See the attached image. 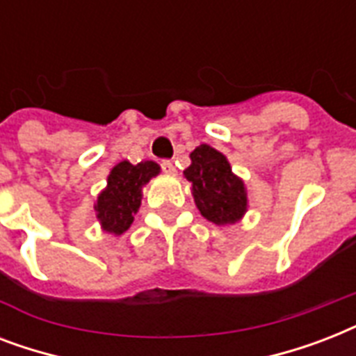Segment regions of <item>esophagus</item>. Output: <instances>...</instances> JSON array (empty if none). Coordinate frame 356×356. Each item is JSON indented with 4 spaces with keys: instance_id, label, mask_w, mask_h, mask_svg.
Listing matches in <instances>:
<instances>
[{
    "instance_id": "obj_1",
    "label": "esophagus",
    "mask_w": 356,
    "mask_h": 356,
    "mask_svg": "<svg viewBox=\"0 0 356 356\" xmlns=\"http://www.w3.org/2000/svg\"><path fill=\"white\" fill-rule=\"evenodd\" d=\"M161 168L164 173H170V175H173V173H175V166H173L172 161H162Z\"/></svg>"
}]
</instances>
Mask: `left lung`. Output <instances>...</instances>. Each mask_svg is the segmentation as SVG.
<instances>
[{"mask_svg":"<svg viewBox=\"0 0 356 356\" xmlns=\"http://www.w3.org/2000/svg\"><path fill=\"white\" fill-rule=\"evenodd\" d=\"M190 159L192 164L184 170V177L192 183L201 214L216 225L238 222L248 209V195L227 159L207 144L195 147Z\"/></svg>","mask_w":356,"mask_h":356,"instance_id":"8db88e82","label":"left lung"}]
</instances>
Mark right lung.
Instances as JSON below:
<instances>
[{
  "label": "right lung",
  "instance_id": "right-lung-1",
  "mask_svg": "<svg viewBox=\"0 0 356 356\" xmlns=\"http://www.w3.org/2000/svg\"><path fill=\"white\" fill-rule=\"evenodd\" d=\"M161 172L159 164L144 161L131 164L123 161L113 168L107 179V188L97 197V220L107 233H125L134 220L142 201V186Z\"/></svg>",
  "mask_w": 356,
  "mask_h": 356
}]
</instances>
